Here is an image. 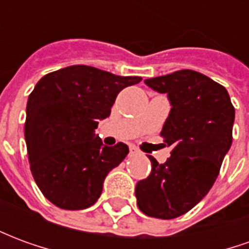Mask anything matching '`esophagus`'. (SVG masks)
Wrapping results in <instances>:
<instances>
[{"label": "esophagus", "instance_id": "obj_1", "mask_svg": "<svg viewBox=\"0 0 249 249\" xmlns=\"http://www.w3.org/2000/svg\"><path fill=\"white\" fill-rule=\"evenodd\" d=\"M140 152L137 151V148H135V146H130L129 149V156H136V155H139Z\"/></svg>", "mask_w": 249, "mask_h": 249}]
</instances>
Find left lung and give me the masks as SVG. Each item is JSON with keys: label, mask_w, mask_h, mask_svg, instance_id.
<instances>
[{"label": "left lung", "mask_w": 249, "mask_h": 249, "mask_svg": "<svg viewBox=\"0 0 249 249\" xmlns=\"http://www.w3.org/2000/svg\"><path fill=\"white\" fill-rule=\"evenodd\" d=\"M167 93L171 112L160 136L172 148L164 164L149 157V176L136 185L142 213L169 220L187 213L209 192L232 144L235 108L223 85L191 69L145 80Z\"/></svg>", "instance_id": "obj_1"}]
</instances>
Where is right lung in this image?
Wrapping results in <instances>:
<instances>
[{
	"instance_id": "1",
	"label": "right lung",
	"mask_w": 249,
	"mask_h": 249,
	"mask_svg": "<svg viewBox=\"0 0 249 249\" xmlns=\"http://www.w3.org/2000/svg\"><path fill=\"white\" fill-rule=\"evenodd\" d=\"M141 80L71 65L37 82L26 105L25 140L33 178L52 204L78 211L97 201L107 175L129 149L123 142L103 145L94 129L117 94Z\"/></svg>"
}]
</instances>
